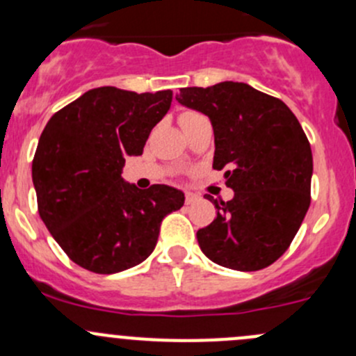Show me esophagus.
Returning <instances> with one entry per match:
<instances>
[{
	"label": "esophagus",
	"instance_id": "obj_1",
	"mask_svg": "<svg viewBox=\"0 0 356 356\" xmlns=\"http://www.w3.org/2000/svg\"><path fill=\"white\" fill-rule=\"evenodd\" d=\"M198 201V195H195V193H186V204H193Z\"/></svg>",
	"mask_w": 356,
	"mask_h": 356
}]
</instances>
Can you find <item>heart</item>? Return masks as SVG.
Returning a JSON list of instances; mask_svg holds the SVG:
<instances>
[{"label":"heart","mask_w":356,"mask_h":356,"mask_svg":"<svg viewBox=\"0 0 356 356\" xmlns=\"http://www.w3.org/2000/svg\"><path fill=\"white\" fill-rule=\"evenodd\" d=\"M201 117H203V115L196 113V111H191V110H188V111H182V113H181V117H179V124H181V127H182V125H188V124H191V122L198 120V118H201Z\"/></svg>","instance_id":"heart-1"}]
</instances>
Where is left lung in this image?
Masks as SVG:
<instances>
[{
  "label": "left lung",
  "instance_id": "left-lung-1",
  "mask_svg": "<svg viewBox=\"0 0 356 356\" xmlns=\"http://www.w3.org/2000/svg\"><path fill=\"white\" fill-rule=\"evenodd\" d=\"M175 99L210 118L213 168L225 170L234 191L227 203L207 195L218 211L196 232L201 251L232 270L268 267L288 250L310 207L314 158L300 122L281 99L245 82L182 88Z\"/></svg>",
  "mask_w": 356,
  "mask_h": 356
}]
</instances>
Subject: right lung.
Segmentation results:
<instances>
[{"label": "right lung", "mask_w": 356, "mask_h": 356, "mask_svg": "<svg viewBox=\"0 0 356 356\" xmlns=\"http://www.w3.org/2000/svg\"><path fill=\"white\" fill-rule=\"evenodd\" d=\"M172 91L96 88L46 124L32 160L38 210L72 261L117 274L155 250L165 215L184 193L165 184L141 191L122 177L125 158L143 155L149 132L170 110Z\"/></svg>", "instance_id": "1"}]
</instances>
